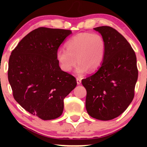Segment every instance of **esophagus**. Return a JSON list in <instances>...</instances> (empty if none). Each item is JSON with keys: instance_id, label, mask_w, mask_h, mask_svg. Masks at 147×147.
Segmentation results:
<instances>
[{"instance_id": "obj_1", "label": "esophagus", "mask_w": 147, "mask_h": 147, "mask_svg": "<svg viewBox=\"0 0 147 147\" xmlns=\"http://www.w3.org/2000/svg\"><path fill=\"white\" fill-rule=\"evenodd\" d=\"M77 83L78 85H79V84H81V83H82V79L79 78V77H77Z\"/></svg>"}]
</instances>
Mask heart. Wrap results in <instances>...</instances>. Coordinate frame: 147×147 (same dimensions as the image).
<instances>
[{"label": "heart", "instance_id": "b5f03b06", "mask_svg": "<svg viewBox=\"0 0 147 147\" xmlns=\"http://www.w3.org/2000/svg\"><path fill=\"white\" fill-rule=\"evenodd\" d=\"M65 49L57 52L56 57L61 69L71 71L79 62L75 72L82 75L88 70H97L102 65L106 52V42L102 35L84 32L72 36L65 44Z\"/></svg>", "mask_w": 147, "mask_h": 147}]
</instances>
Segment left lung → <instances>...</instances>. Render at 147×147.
Returning <instances> with one entry per match:
<instances>
[{
	"mask_svg": "<svg viewBox=\"0 0 147 147\" xmlns=\"http://www.w3.org/2000/svg\"><path fill=\"white\" fill-rule=\"evenodd\" d=\"M106 42L104 61L95 73L82 81L86 89V108L92 117L111 120L124 112L133 99L138 70L134 50L109 26L94 28Z\"/></svg>",
	"mask_w": 147,
	"mask_h": 147,
	"instance_id": "left-lung-1",
	"label": "left lung"
}]
</instances>
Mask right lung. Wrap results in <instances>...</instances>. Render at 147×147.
<instances>
[{
    "instance_id": "add662e5",
    "label": "right lung",
    "mask_w": 147,
    "mask_h": 147,
    "mask_svg": "<svg viewBox=\"0 0 147 147\" xmlns=\"http://www.w3.org/2000/svg\"><path fill=\"white\" fill-rule=\"evenodd\" d=\"M71 30L38 28L12 50L8 80L15 100L43 120L61 115L63 99L77 86L72 75L61 70L56 55Z\"/></svg>"
}]
</instances>
